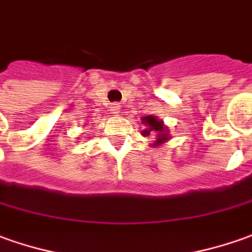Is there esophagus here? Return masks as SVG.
<instances>
[{
	"instance_id": "obj_1",
	"label": "esophagus",
	"mask_w": 252,
	"mask_h": 252,
	"mask_svg": "<svg viewBox=\"0 0 252 252\" xmlns=\"http://www.w3.org/2000/svg\"><path fill=\"white\" fill-rule=\"evenodd\" d=\"M109 111H111V114H114V115H119L122 109H121V105H119V104H111Z\"/></svg>"
}]
</instances>
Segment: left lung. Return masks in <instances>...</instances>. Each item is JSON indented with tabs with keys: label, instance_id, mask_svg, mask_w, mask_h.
<instances>
[{
	"label": "left lung",
	"instance_id": "obj_1",
	"mask_svg": "<svg viewBox=\"0 0 252 252\" xmlns=\"http://www.w3.org/2000/svg\"><path fill=\"white\" fill-rule=\"evenodd\" d=\"M143 123L147 125V129L143 130V136H149L152 133H156V136H158L154 147H159L169 140V129L163 125V121H159L156 116H144Z\"/></svg>",
	"mask_w": 252,
	"mask_h": 252
}]
</instances>
